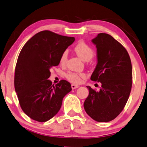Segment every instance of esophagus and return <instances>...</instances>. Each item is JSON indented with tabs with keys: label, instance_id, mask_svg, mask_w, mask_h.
Instances as JSON below:
<instances>
[{
	"label": "esophagus",
	"instance_id": "1",
	"mask_svg": "<svg viewBox=\"0 0 147 147\" xmlns=\"http://www.w3.org/2000/svg\"><path fill=\"white\" fill-rule=\"evenodd\" d=\"M78 87H79V86H78V85H76V84H71V88H72V89H75V88H78Z\"/></svg>",
	"mask_w": 147,
	"mask_h": 147
}]
</instances>
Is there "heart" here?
<instances>
[{
	"label": "heart",
	"mask_w": 147,
	"mask_h": 147,
	"mask_svg": "<svg viewBox=\"0 0 147 147\" xmlns=\"http://www.w3.org/2000/svg\"><path fill=\"white\" fill-rule=\"evenodd\" d=\"M74 52L80 59L84 61H89L93 57L94 52L92 49L84 42H80L74 47ZM68 51H65L61 55L60 58L61 63H65L67 59ZM66 78L67 80L72 83L80 84L81 83L82 80L85 78V74L84 73H76L73 72H69L66 74Z\"/></svg>",
	"instance_id": "heart-1"
}]
</instances>
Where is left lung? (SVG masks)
<instances>
[{
    "instance_id": "8db88e82",
    "label": "left lung",
    "mask_w": 147,
    "mask_h": 147,
    "mask_svg": "<svg viewBox=\"0 0 147 147\" xmlns=\"http://www.w3.org/2000/svg\"><path fill=\"white\" fill-rule=\"evenodd\" d=\"M96 47L97 64L90 80L101 83L99 91L89 86L84 102L86 113L97 122H109L123 110L132 87V65L121 43L106 33L92 40Z\"/></svg>"
}]
</instances>
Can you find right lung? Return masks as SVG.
Masks as SVG:
<instances>
[{
  "label": "right lung",
  "instance_id": "1",
  "mask_svg": "<svg viewBox=\"0 0 147 147\" xmlns=\"http://www.w3.org/2000/svg\"><path fill=\"white\" fill-rule=\"evenodd\" d=\"M75 40L43 30L22 47L14 73V88L22 110L30 119L46 122L57 115L71 85L62 80L55 86L48 78L50 69L59 65L61 55Z\"/></svg>",
  "mask_w": 147,
  "mask_h": 147
}]
</instances>
